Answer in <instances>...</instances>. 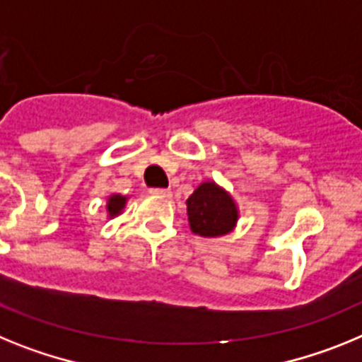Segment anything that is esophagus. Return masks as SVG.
Returning <instances> with one entry per match:
<instances>
[{
  "mask_svg": "<svg viewBox=\"0 0 362 362\" xmlns=\"http://www.w3.org/2000/svg\"><path fill=\"white\" fill-rule=\"evenodd\" d=\"M149 193L155 194V197H162V199H171V197H173L171 189H160V187H153Z\"/></svg>",
  "mask_w": 362,
  "mask_h": 362,
  "instance_id": "34e87169",
  "label": "esophagus"
}]
</instances>
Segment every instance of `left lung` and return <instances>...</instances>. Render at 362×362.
<instances>
[{
	"label": "left lung",
	"mask_w": 362,
	"mask_h": 362,
	"mask_svg": "<svg viewBox=\"0 0 362 362\" xmlns=\"http://www.w3.org/2000/svg\"><path fill=\"white\" fill-rule=\"evenodd\" d=\"M185 204L189 228L194 235L207 238L222 237L237 226V204L231 194L215 182H202Z\"/></svg>",
	"instance_id": "obj_1"
}]
</instances>
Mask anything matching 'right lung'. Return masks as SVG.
<instances>
[{"label":"right lung","instance_id":"add662e5","mask_svg":"<svg viewBox=\"0 0 362 362\" xmlns=\"http://www.w3.org/2000/svg\"><path fill=\"white\" fill-rule=\"evenodd\" d=\"M125 204H127V197H122V194H111L107 199V213H109V218H115V216L120 215L124 211Z\"/></svg>","mask_w":362,"mask_h":362}]
</instances>
